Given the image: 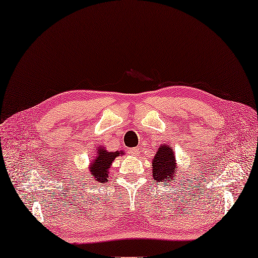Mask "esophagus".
<instances>
[{
  "label": "esophagus",
  "instance_id": "1",
  "mask_svg": "<svg viewBox=\"0 0 258 258\" xmlns=\"http://www.w3.org/2000/svg\"><path fill=\"white\" fill-rule=\"evenodd\" d=\"M129 152H130V155H133V156H138L140 151L138 148H130Z\"/></svg>",
  "mask_w": 258,
  "mask_h": 258
}]
</instances>
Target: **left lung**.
<instances>
[{
  "instance_id": "1",
  "label": "left lung",
  "mask_w": 258,
  "mask_h": 258,
  "mask_svg": "<svg viewBox=\"0 0 258 258\" xmlns=\"http://www.w3.org/2000/svg\"><path fill=\"white\" fill-rule=\"evenodd\" d=\"M152 177L158 182H164V185H168V182L173 181V176L178 170L177 161L175 154L172 151V147L168 145H161L156 155L152 159ZM170 186V183H169Z\"/></svg>"
}]
</instances>
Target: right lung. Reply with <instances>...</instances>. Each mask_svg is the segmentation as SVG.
<instances>
[{
    "instance_id": "add662e5",
    "label": "right lung",
    "mask_w": 258,
    "mask_h": 258,
    "mask_svg": "<svg viewBox=\"0 0 258 258\" xmlns=\"http://www.w3.org/2000/svg\"><path fill=\"white\" fill-rule=\"evenodd\" d=\"M97 156H94V159L89 167L90 175L93 176L94 180L97 182L107 181L109 176V168L112 165V161L118 156L123 154V151H107L101 146L96 150Z\"/></svg>"
}]
</instances>
